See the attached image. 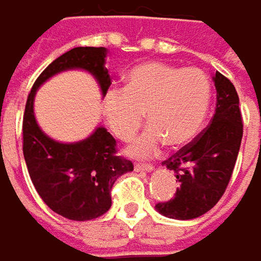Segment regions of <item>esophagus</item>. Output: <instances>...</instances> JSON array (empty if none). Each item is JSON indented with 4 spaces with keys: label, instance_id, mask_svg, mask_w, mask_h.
Instances as JSON below:
<instances>
[{
    "label": "esophagus",
    "instance_id": "obj_1",
    "mask_svg": "<svg viewBox=\"0 0 261 261\" xmlns=\"http://www.w3.org/2000/svg\"><path fill=\"white\" fill-rule=\"evenodd\" d=\"M134 170L136 172H152L154 166L152 164H145V163H137V164H134Z\"/></svg>",
    "mask_w": 261,
    "mask_h": 261
}]
</instances>
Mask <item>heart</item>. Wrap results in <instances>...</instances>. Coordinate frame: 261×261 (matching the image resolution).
I'll return each mask as SVG.
<instances>
[{"instance_id": "obj_1", "label": "heart", "mask_w": 261, "mask_h": 261, "mask_svg": "<svg viewBox=\"0 0 261 261\" xmlns=\"http://www.w3.org/2000/svg\"><path fill=\"white\" fill-rule=\"evenodd\" d=\"M211 98V83L200 68H179L164 62H143L127 76L125 88L103 95L107 125L121 140H130L143 122L149 127L133 140L128 154L152 156L164 145L180 148L199 133Z\"/></svg>"}]
</instances>
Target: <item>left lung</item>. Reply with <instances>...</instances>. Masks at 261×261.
<instances>
[{
    "label": "left lung",
    "instance_id": "left-lung-1",
    "mask_svg": "<svg viewBox=\"0 0 261 261\" xmlns=\"http://www.w3.org/2000/svg\"><path fill=\"white\" fill-rule=\"evenodd\" d=\"M217 107L209 125L163 164L179 182L173 199L155 204L173 220H193L211 211L223 197L239 154L244 122L234 85L215 73Z\"/></svg>",
    "mask_w": 261,
    "mask_h": 261
}]
</instances>
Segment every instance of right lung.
Masks as SVG:
<instances>
[{"mask_svg": "<svg viewBox=\"0 0 261 261\" xmlns=\"http://www.w3.org/2000/svg\"><path fill=\"white\" fill-rule=\"evenodd\" d=\"M105 47H74L49 64L28 94L22 136L23 156L38 196L57 214L74 221L101 217L112 206V187L121 175L131 172L133 163L116 155V140L98 127L77 143H60L49 139L37 125L34 95L38 86L54 74L83 68L95 76L105 95L110 74L105 67Z\"/></svg>", "mask_w": 261, "mask_h": 261, "instance_id": "obj_1", "label": "right lung"}]
</instances>
